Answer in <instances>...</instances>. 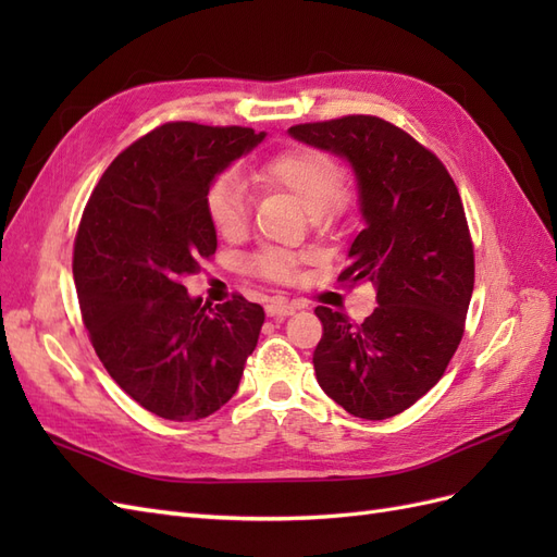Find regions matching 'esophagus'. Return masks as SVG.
<instances>
[{"mask_svg": "<svg viewBox=\"0 0 557 557\" xmlns=\"http://www.w3.org/2000/svg\"><path fill=\"white\" fill-rule=\"evenodd\" d=\"M299 307L295 301H285V299H274L267 305V315L269 318H283V315H293Z\"/></svg>", "mask_w": 557, "mask_h": 557, "instance_id": "1", "label": "esophagus"}]
</instances>
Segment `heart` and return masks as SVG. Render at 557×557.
I'll return each mask as SVG.
<instances>
[{
	"label": "heart",
	"instance_id": "b5f03b06",
	"mask_svg": "<svg viewBox=\"0 0 557 557\" xmlns=\"http://www.w3.org/2000/svg\"><path fill=\"white\" fill-rule=\"evenodd\" d=\"M250 178L260 190L293 195L313 215V221H323L336 213L346 201L342 166L315 148L297 146L283 150L260 164ZM207 213L213 230L223 239H242L250 225V199L244 185L232 174L218 178L207 193ZM297 264V256L278 248H262L248 260L252 274L276 283L293 281Z\"/></svg>",
	"mask_w": 557,
	"mask_h": 557
}]
</instances>
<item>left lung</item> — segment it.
<instances>
[{"mask_svg": "<svg viewBox=\"0 0 557 557\" xmlns=\"http://www.w3.org/2000/svg\"><path fill=\"white\" fill-rule=\"evenodd\" d=\"M288 134L348 160L364 230L339 281H369L379 301L364 323L315 307V379L352 416H397L444 376L465 332L474 246L460 193L440 158L383 117L344 115Z\"/></svg>", "mask_w": 557, "mask_h": 557, "instance_id": "left-lung-1", "label": "left lung"}]
</instances>
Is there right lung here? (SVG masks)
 Instances as JSON below:
<instances>
[{
	"mask_svg": "<svg viewBox=\"0 0 557 557\" xmlns=\"http://www.w3.org/2000/svg\"><path fill=\"white\" fill-rule=\"evenodd\" d=\"M264 139L250 127L166 123L117 156L92 190L74 242L83 323L111 379L150 413L199 420L237 393L264 323L260 305L190 297L183 281L211 258L215 176Z\"/></svg>",
	"mask_w": 557,
	"mask_h": 557,
	"instance_id": "add662e5",
	"label": "right lung"
}]
</instances>
